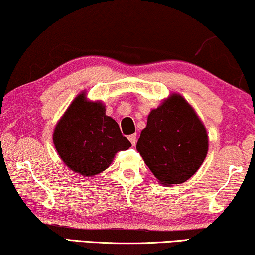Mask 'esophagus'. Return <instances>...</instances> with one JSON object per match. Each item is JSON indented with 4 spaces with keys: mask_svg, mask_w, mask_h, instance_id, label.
<instances>
[{
    "mask_svg": "<svg viewBox=\"0 0 255 255\" xmlns=\"http://www.w3.org/2000/svg\"><path fill=\"white\" fill-rule=\"evenodd\" d=\"M128 139H129V141H130L132 146H134V145L136 144V141H137V138H136V135H135V134H134V135H129V136H128Z\"/></svg>",
    "mask_w": 255,
    "mask_h": 255,
    "instance_id": "esophagus-1",
    "label": "esophagus"
}]
</instances>
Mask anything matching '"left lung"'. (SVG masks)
<instances>
[{
    "label": "left lung",
    "instance_id": "obj_1",
    "mask_svg": "<svg viewBox=\"0 0 255 255\" xmlns=\"http://www.w3.org/2000/svg\"><path fill=\"white\" fill-rule=\"evenodd\" d=\"M136 149L160 184L188 180L208 152V136L193 107L180 95H172L152 110Z\"/></svg>",
    "mask_w": 255,
    "mask_h": 255
}]
</instances>
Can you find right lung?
Segmentation results:
<instances>
[{
    "label": "right lung",
    "mask_w": 255,
    "mask_h": 255,
    "mask_svg": "<svg viewBox=\"0 0 255 255\" xmlns=\"http://www.w3.org/2000/svg\"><path fill=\"white\" fill-rule=\"evenodd\" d=\"M53 141L63 163L83 175L106 170L114 155L131 144L121 134L119 125L105 114L100 102L77 96L57 123Z\"/></svg>",
    "instance_id": "1"
}]
</instances>
